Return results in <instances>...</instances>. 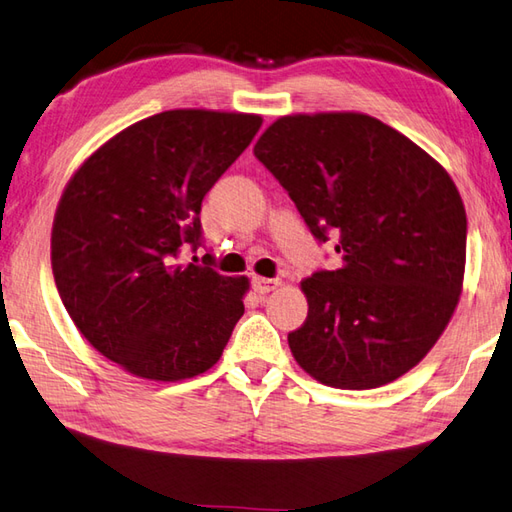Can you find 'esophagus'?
<instances>
[{"instance_id":"34e87169","label":"esophagus","mask_w":512,"mask_h":512,"mask_svg":"<svg viewBox=\"0 0 512 512\" xmlns=\"http://www.w3.org/2000/svg\"><path fill=\"white\" fill-rule=\"evenodd\" d=\"M279 286V279H268V277H253V288L255 293L266 295L270 290H275Z\"/></svg>"}]
</instances>
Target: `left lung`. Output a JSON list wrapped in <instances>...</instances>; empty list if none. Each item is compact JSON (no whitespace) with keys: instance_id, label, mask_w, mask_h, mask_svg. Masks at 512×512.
Returning a JSON list of instances; mask_svg holds the SVG:
<instances>
[{"instance_id":"8db88e82","label":"left lung","mask_w":512,"mask_h":512,"mask_svg":"<svg viewBox=\"0 0 512 512\" xmlns=\"http://www.w3.org/2000/svg\"><path fill=\"white\" fill-rule=\"evenodd\" d=\"M337 270L302 282L308 317L288 335L317 382L368 390L417 366L462 293L466 210L433 157L375 117H279L255 144Z\"/></svg>"}]
</instances>
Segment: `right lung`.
Wrapping results in <instances>:
<instances>
[{"instance_id":"right-lung-1","label":"right lung","mask_w":512,"mask_h":512,"mask_svg":"<svg viewBox=\"0 0 512 512\" xmlns=\"http://www.w3.org/2000/svg\"><path fill=\"white\" fill-rule=\"evenodd\" d=\"M259 126V115L166 110L90 155L59 199V297L79 333L128 373L179 382L222 357L248 279L219 275L210 253L177 262L206 246L204 197Z\"/></svg>"}]
</instances>
